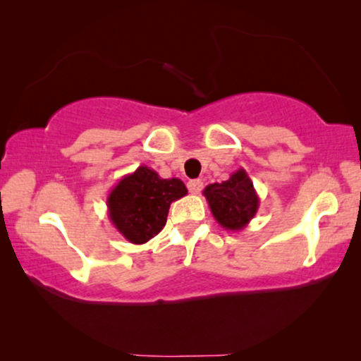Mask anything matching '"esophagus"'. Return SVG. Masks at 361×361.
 <instances>
[{
    "label": "esophagus",
    "mask_w": 361,
    "mask_h": 361,
    "mask_svg": "<svg viewBox=\"0 0 361 361\" xmlns=\"http://www.w3.org/2000/svg\"><path fill=\"white\" fill-rule=\"evenodd\" d=\"M202 181L201 180H190L188 181V190H190V192H192V195H197V192H201L202 190Z\"/></svg>",
    "instance_id": "34e87169"
}]
</instances>
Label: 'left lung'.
Segmentation results:
<instances>
[{
  "mask_svg": "<svg viewBox=\"0 0 361 361\" xmlns=\"http://www.w3.org/2000/svg\"><path fill=\"white\" fill-rule=\"evenodd\" d=\"M209 209L225 230H243L259 209V196L243 169L233 171L227 181L212 183L204 188Z\"/></svg>",
  "mask_w": 361,
  "mask_h": 361,
  "instance_id": "left-lung-1",
  "label": "left lung"
}]
</instances>
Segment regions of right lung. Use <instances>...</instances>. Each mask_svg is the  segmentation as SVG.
<instances>
[{
    "instance_id": "1",
    "label": "right lung",
    "mask_w": 361,
    "mask_h": 361,
    "mask_svg": "<svg viewBox=\"0 0 361 361\" xmlns=\"http://www.w3.org/2000/svg\"><path fill=\"white\" fill-rule=\"evenodd\" d=\"M185 183L160 178L146 165L125 175L106 197L109 217L129 243L142 245L162 232L170 204L186 196Z\"/></svg>"
}]
</instances>
